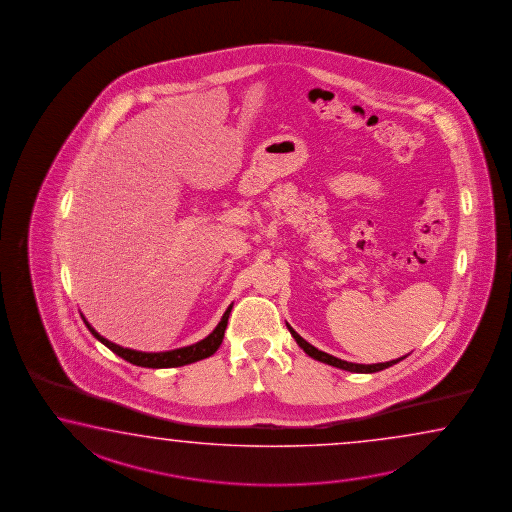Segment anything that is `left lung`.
<instances>
[{
  "mask_svg": "<svg viewBox=\"0 0 512 512\" xmlns=\"http://www.w3.org/2000/svg\"><path fill=\"white\" fill-rule=\"evenodd\" d=\"M286 326H288L290 334L293 335V339L297 341V345L301 346L304 352L310 355V357L317 359V361H321V363H326V365H332L335 366V368H341V370H348V372H355V374H374V372H379V370H385L388 366L396 365V363L403 361V359L407 357V355H403V357L394 359V361H388V363H376V365H357V363H348V361H343V359H337L334 355L326 354V352L317 350V348L310 345L308 341H304L303 337L297 334L290 324H286Z\"/></svg>",
  "mask_w": 512,
  "mask_h": 512,
  "instance_id": "obj_1",
  "label": "left lung"
}]
</instances>
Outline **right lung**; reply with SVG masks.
<instances>
[{
  "label": "right lung",
  "instance_id": "right-lung-1",
  "mask_svg": "<svg viewBox=\"0 0 512 512\" xmlns=\"http://www.w3.org/2000/svg\"><path fill=\"white\" fill-rule=\"evenodd\" d=\"M231 308H233V304L228 306V310L222 315L217 328L206 339H202V341L195 343V345L184 346V348H177V350H169V352H157V354L155 352H138V350L115 345V343L107 341L105 337L98 334L93 326L85 321V317H82V319H84L85 326L89 328V332L100 343H104L109 350H113L116 355L126 359L127 363H133L136 366H146V368H175V366L189 365V363H195V361H200V359H206V357L215 354L219 350V346L222 345V339H224L226 326H228Z\"/></svg>",
  "mask_w": 512,
  "mask_h": 512
}]
</instances>
